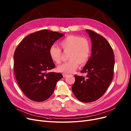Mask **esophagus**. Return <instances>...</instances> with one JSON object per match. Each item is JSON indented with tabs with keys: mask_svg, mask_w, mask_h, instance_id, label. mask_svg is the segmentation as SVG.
<instances>
[{
	"mask_svg": "<svg viewBox=\"0 0 131 131\" xmlns=\"http://www.w3.org/2000/svg\"><path fill=\"white\" fill-rule=\"evenodd\" d=\"M63 77H64V78H65V77H67V74H65V73H63Z\"/></svg>",
	"mask_w": 131,
	"mask_h": 131,
	"instance_id": "obj_1",
	"label": "esophagus"
}]
</instances>
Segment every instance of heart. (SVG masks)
<instances>
[{
  "label": "heart",
  "instance_id": "1",
  "mask_svg": "<svg viewBox=\"0 0 131 131\" xmlns=\"http://www.w3.org/2000/svg\"><path fill=\"white\" fill-rule=\"evenodd\" d=\"M59 45L65 52H69L67 62L57 67L58 71L66 74L72 73L76 70L79 64L82 66L88 61L90 54V46L88 40L79 36H68L61 40ZM61 51L58 47L52 45L49 49V55L52 61L56 63L61 61Z\"/></svg>",
  "mask_w": 131,
  "mask_h": 131
}]
</instances>
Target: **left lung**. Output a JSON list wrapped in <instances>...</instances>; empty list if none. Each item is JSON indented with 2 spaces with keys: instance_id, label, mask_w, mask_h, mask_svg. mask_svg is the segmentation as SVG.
I'll list each match as a JSON object with an SVG mask.
<instances>
[{
  "instance_id": "obj_1",
  "label": "left lung",
  "mask_w": 131,
  "mask_h": 131,
  "mask_svg": "<svg viewBox=\"0 0 131 131\" xmlns=\"http://www.w3.org/2000/svg\"><path fill=\"white\" fill-rule=\"evenodd\" d=\"M92 41V53L81 72L86 76L75 75L72 91L83 102H91L104 94L113 78L115 58L108 41L96 32L86 30Z\"/></svg>"
}]
</instances>
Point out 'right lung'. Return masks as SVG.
Returning a JSON list of instances; mask_svg holds the SVG:
<instances>
[{"label":"right lung","instance_id":"1","mask_svg":"<svg viewBox=\"0 0 131 131\" xmlns=\"http://www.w3.org/2000/svg\"><path fill=\"white\" fill-rule=\"evenodd\" d=\"M64 36L57 32L43 30L25 37L14 54V70L17 83L27 98L37 102L49 98L61 73L49 72L55 67L49 55L51 46Z\"/></svg>","mask_w":131,"mask_h":131}]
</instances>
